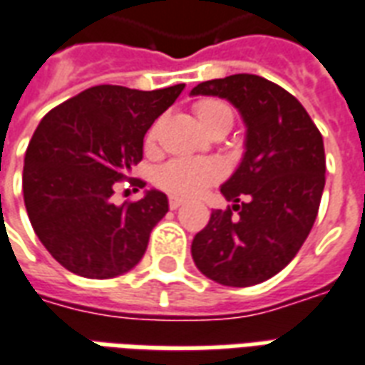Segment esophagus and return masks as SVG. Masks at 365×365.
Segmentation results:
<instances>
[{"label":"esophagus","mask_w":365,"mask_h":365,"mask_svg":"<svg viewBox=\"0 0 365 365\" xmlns=\"http://www.w3.org/2000/svg\"><path fill=\"white\" fill-rule=\"evenodd\" d=\"M182 205H183V199H180V197H176V195H170V197H168V206H170L172 210H176V208H180Z\"/></svg>","instance_id":"34e87169"}]
</instances>
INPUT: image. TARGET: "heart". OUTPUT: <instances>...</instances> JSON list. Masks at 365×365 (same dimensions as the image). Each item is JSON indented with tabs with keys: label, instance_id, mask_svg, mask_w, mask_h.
<instances>
[{
	"label": "heart",
	"instance_id": "b5f03b06",
	"mask_svg": "<svg viewBox=\"0 0 365 365\" xmlns=\"http://www.w3.org/2000/svg\"><path fill=\"white\" fill-rule=\"evenodd\" d=\"M195 115L208 132L220 126L233 125V111L225 102L217 98H202L195 102ZM159 134V123L149 128L145 136V149H153ZM223 178V166L217 160H187L176 159L166 163L157 172V185L166 193L176 197H193L202 189Z\"/></svg>",
	"mask_w": 365,
	"mask_h": 365
}]
</instances>
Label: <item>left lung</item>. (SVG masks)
<instances>
[{"label": "left lung", "mask_w": 365, "mask_h": 365, "mask_svg": "<svg viewBox=\"0 0 365 365\" xmlns=\"http://www.w3.org/2000/svg\"><path fill=\"white\" fill-rule=\"evenodd\" d=\"M191 94L227 98L246 123V153L222 185L233 206L212 210L195 235L199 271L223 286L265 282L294 259L317 220L324 183V140L301 102L265 77L237 73Z\"/></svg>", "instance_id": "1"}]
</instances>
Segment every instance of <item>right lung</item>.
Instances as JSON below:
<instances>
[{
  "label": "right lung",
  "mask_w": 365,
  "mask_h": 365,
  "mask_svg": "<svg viewBox=\"0 0 365 365\" xmlns=\"http://www.w3.org/2000/svg\"><path fill=\"white\" fill-rule=\"evenodd\" d=\"M183 83L159 91L98 85L43 117L24 157L22 191L30 223L48 254L85 278H113L145 254L149 233L168 212L160 191L111 202L143 157V136L170 108Z\"/></svg>",
  "instance_id": "add662e5"
}]
</instances>
